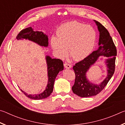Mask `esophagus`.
Segmentation results:
<instances>
[{
  "instance_id": "esophagus-1",
  "label": "esophagus",
  "mask_w": 125,
  "mask_h": 125,
  "mask_svg": "<svg viewBox=\"0 0 125 125\" xmlns=\"http://www.w3.org/2000/svg\"><path fill=\"white\" fill-rule=\"evenodd\" d=\"M64 67L65 68H67V69H69V68H71L72 67L71 65L68 64V63H64Z\"/></svg>"
}]
</instances>
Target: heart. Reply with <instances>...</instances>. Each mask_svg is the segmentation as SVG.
<instances>
[{
    "label": "heart",
    "mask_w": 125,
    "mask_h": 125,
    "mask_svg": "<svg viewBox=\"0 0 125 125\" xmlns=\"http://www.w3.org/2000/svg\"><path fill=\"white\" fill-rule=\"evenodd\" d=\"M56 36L50 38V44L61 58L65 57L69 48V54L75 61L86 58L93 52L96 41V32L92 26L76 21L61 25Z\"/></svg>",
    "instance_id": "b5f03b06"
}]
</instances>
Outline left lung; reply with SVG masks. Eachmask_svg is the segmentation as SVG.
Here are the masks:
<instances>
[{"label":"left lung","mask_w":125,"mask_h":125,"mask_svg":"<svg viewBox=\"0 0 125 125\" xmlns=\"http://www.w3.org/2000/svg\"><path fill=\"white\" fill-rule=\"evenodd\" d=\"M94 21L99 31L98 49L93 52L86 58L76 63L73 67L75 79L72 89L74 94L83 98L96 95L100 93L113 77L115 68L117 51L113 39L109 31L103 25L96 20ZM100 56L107 58L105 63L108 68V74L100 84H95L88 81L86 77V72Z\"/></svg>","instance_id":"left-lung-1"}]
</instances>
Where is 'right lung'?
Wrapping results in <instances>:
<instances>
[{
  "instance_id": "add662e5",
  "label": "right lung",
  "mask_w": 125,
  "mask_h": 125,
  "mask_svg": "<svg viewBox=\"0 0 125 125\" xmlns=\"http://www.w3.org/2000/svg\"><path fill=\"white\" fill-rule=\"evenodd\" d=\"M17 40L26 39L34 42L38 45L44 47L48 45V39L47 35L42 31H35L32 27H29L22 30L16 36ZM46 63L47 65L48 84L46 89L39 94H27L24 91L21 92L28 98L34 100H41L49 96L53 92L55 79L60 71L63 70V63L60 59L52 58L49 56H46Z\"/></svg>"
}]
</instances>
